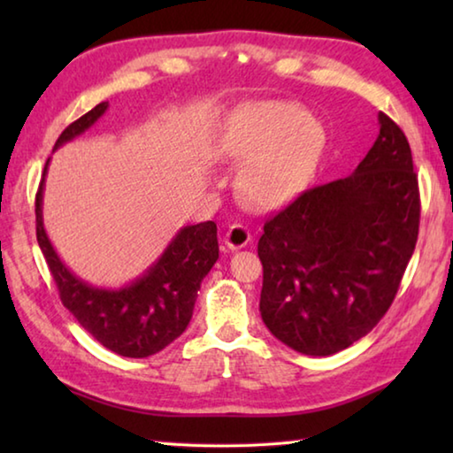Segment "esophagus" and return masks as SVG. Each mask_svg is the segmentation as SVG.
<instances>
[{
	"mask_svg": "<svg viewBox=\"0 0 453 453\" xmlns=\"http://www.w3.org/2000/svg\"><path fill=\"white\" fill-rule=\"evenodd\" d=\"M251 242V234L250 229L243 224H234L229 226L227 234H226V245L229 250H242Z\"/></svg>",
	"mask_w": 453,
	"mask_h": 453,
	"instance_id": "34e87169",
	"label": "esophagus"
}]
</instances>
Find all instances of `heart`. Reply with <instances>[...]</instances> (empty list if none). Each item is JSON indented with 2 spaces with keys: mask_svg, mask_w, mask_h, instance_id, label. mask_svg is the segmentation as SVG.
Segmentation results:
<instances>
[{
  "mask_svg": "<svg viewBox=\"0 0 453 453\" xmlns=\"http://www.w3.org/2000/svg\"><path fill=\"white\" fill-rule=\"evenodd\" d=\"M324 145V129L297 105L257 102L232 118L219 150L234 162H248L240 173L245 202L257 210H278L308 188Z\"/></svg>",
  "mask_w": 453,
  "mask_h": 453,
  "instance_id": "b5f03b06",
  "label": "heart"
}]
</instances>
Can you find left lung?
I'll return each mask as SVG.
<instances>
[{
    "mask_svg": "<svg viewBox=\"0 0 453 453\" xmlns=\"http://www.w3.org/2000/svg\"><path fill=\"white\" fill-rule=\"evenodd\" d=\"M356 172L311 188L265 221L259 311L305 356H332L386 316L416 250L419 189L410 143L386 113Z\"/></svg>",
    "mask_w": 453,
    "mask_h": 453,
    "instance_id": "left-lung-1",
    "label": "left lung"
}]
</instances>
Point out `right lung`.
Returning a JSON list of instances; mask_svg holds the SVG:
<instances>
[{
    "label": "right lung",
    "instance_id": "obj_1",
    "mask_svg": "<svg viewBox=\"0 0 453 453\" xmlns=\"http://www.w3.org/2000/svg\"><path fill=\"white\" fill-rule=\"evenodd\" d=\"M107 107V102L97 104L86 116L67 126L53 150L86 134ZM48 165L50 159L45 162L40 189L35 194V232L59 289L61 303L89 335L118 356L148 357L157 354L186 332L197 289L219 257L218 226L213 221H203L181 227L167 243L164 254L140 278L116 289L96 288L67 270L45 234L42 203Z\"/></svg>",
    "mask_w": 453,
    "mask_h": 453
}]
</instances>
